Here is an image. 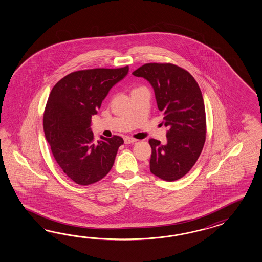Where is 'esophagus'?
Wrapping results in <instances>:
<instances>
[{
  "mask_svg": "<svg viewBox=\"0 0 262 262\" xmlns=\"http://www.w3.org/2000/svg\"><path fill=\"white\" fill-rule=\"evenodd\" d=\"M137 140L134 139V138H132V137H128V136H126L125 138H124V142H125V144H134L135 143Z\"/></svg>",
  "mask_w": 262,
  "mask_h": 262,
  "instance_id": "1",
  "label": "esophagus"
}]
</instances>
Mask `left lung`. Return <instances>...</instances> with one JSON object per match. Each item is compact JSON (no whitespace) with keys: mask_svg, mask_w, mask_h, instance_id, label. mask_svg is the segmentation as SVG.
I'll return each instance as SVG.
<instances>
[{"mask_svg":"<svg viewBox=\"0 0 262 262\" xmlns=\"http://www.w3.org/2000/svg\"><path fill=\"white\" fill-rule=\"evenodd\" d=\"M150 82L163 114L166 144L150 139V172L174 181L191 170L206 140V113L198 82L187 70L170 63L145 64L133 72Z\"/></svg>","mask_w":262,"mask_h":262,"instance_id":"8db88e82","label":"left lung"}]
</instances>
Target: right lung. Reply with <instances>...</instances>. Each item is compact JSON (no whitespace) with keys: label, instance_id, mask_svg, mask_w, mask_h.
Masks as SVG:
<instances>
[{"label":"right lung","instance_id":"right-lung-1","mask_svg":"<svg viewBox=\"0 0 262 262\" xmlns=\"http://www.w3.org/2000/svg\"><path fill=\"white\" fill-rule=\"evenodd\" d=\"M120 69L79 70L53 86L43 117V127L56 163L70 180L89 185L103 179L124 144L114 135L95 142L91 117L98 113L111 88L128 74Z\"/></svg>","mask_w":262,"mask_h":262}]
</instances>
